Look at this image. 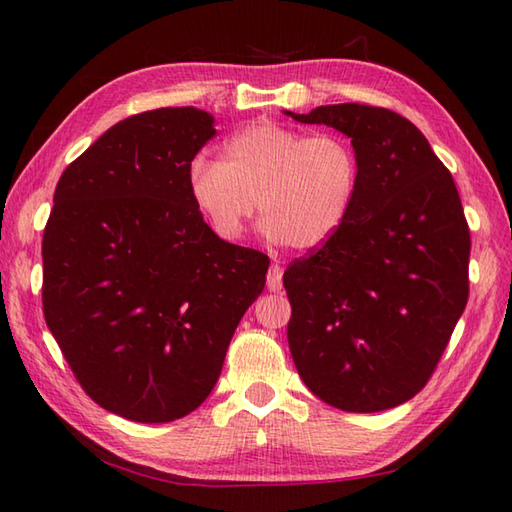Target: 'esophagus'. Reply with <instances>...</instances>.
<instances>
[{
    "label": "esophagus",
    "instance_id": "34e87169",
    "mask_svg": "<svg viewBox=\"0 0 512 512\" xmlns=\"http://www.w3.org/2000/svg\"><path fill=\"white\" fill-rule=\"evenodd\" d=\"M268 290H273V292H279L281 288H284V270H281V266L279 264H273L270 266V270H268Z\"/></svg>",
    "mask_w": 512,
    "mask_h": 512
}]
</instances>
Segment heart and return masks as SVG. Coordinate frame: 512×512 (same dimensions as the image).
Masks as SVG:
<instances>
[{
	"label": "heart",
	"instance_id": "1",
	"mask_svg": "<svg viewBox=\"0 0 512 512\" xmlns=\"http://www.w3.org/2000/svg\"><path fill=\"white\" fill-rule=\"evenodd\" d=\"M361 180L354 145L341 134H303L277 123L250 125L226 140L222 160L195 156L189 195L217 237L237 239L257 213L268 237L314 250L343 226Z\"/></svg>",
	"mask_w": 512,
	"mask_h": 512
}]
</instances>
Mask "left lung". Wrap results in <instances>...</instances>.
<instances>
[{
    "instance_id": "obj_1",
    "label": "left lung",
    "mask_w": 512,
    "mask_h": 512,
    "mask_svg": "<svg viewBox=\"0 0 512 512\" xmlns=\"http://www.w3.org/2000/svg\"><path fill=\"white\" fill-rule=\"evenodd\" d=\"M286 114L339 129L361 162L343 226L284 273L292 361L336 409L398 407L427 385L469 299L471 235L458 189L420 129L385 107Z\"/></svg>"
}]
</instances>
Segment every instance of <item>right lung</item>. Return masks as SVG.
I'll use <instances>...</instances> for the list:
<instances>
[{
  "label": "right lung",
  "mask_w": 512,
  "mask_h": 512,
  "mask_svg": "<svg viewBox=\"0 0 512 512\" xmlns=\"http://www.w3.org/2000/svg\"><path fill=\"white\" fill-rule=\"evenodd\" d=\"M213 116H129L61 173L43 231V317L85 394L134 422L198 409L270 259L217 237L187 171Z\"/></svg>",
  "instance_id": "right-lung-1"
}]
</instances>
